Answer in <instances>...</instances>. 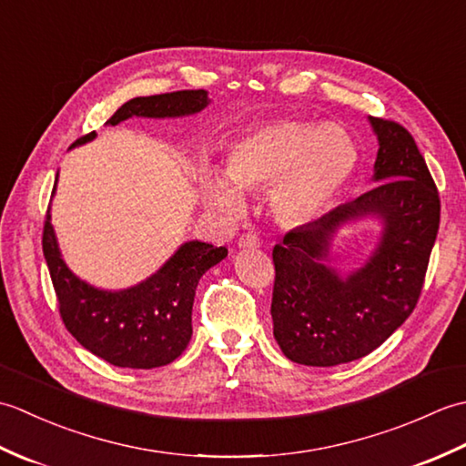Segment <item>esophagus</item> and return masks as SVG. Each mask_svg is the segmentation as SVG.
Instances as JSON below:
<instances>
[{
  "instance_id": "esophagus-1",
  "label": "esophagus",
  "mask_w": 466,
  "mask_h": 466,
  "mask_svg": "<svg viewBox=\"0 0 466 466\" xmlns=\"http://www.w3.org/2000/svg\"><path fill=\"white\" fill-rule=\"evenodd\" d=\"M238 248L240 250H254V248H260V240L256 234H242L238 238Z\"/></svg>"
}]
</instances>
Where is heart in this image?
I'll return each mask as SVG.
<instances>
[{
	"instance_id": "heart-1",
	"label": "heart",
	"mask_w": 466,
	"mask_h": 466,
	"mask_svg": "<svg viewBox=\"0 0 466 466\" xmlns=\"http://www.w3.org/2000/svg\"><path fill=\"white\" fill-rule=\"evenodd\" d=\"M359 162L352 137L336 124L280 120L242 136L228 152L226 172L208 170L200 196L208 208L238 216L244 192L270 187V208L286 226L314 222L350 182Z\"/></svg>"
}]
</instances>
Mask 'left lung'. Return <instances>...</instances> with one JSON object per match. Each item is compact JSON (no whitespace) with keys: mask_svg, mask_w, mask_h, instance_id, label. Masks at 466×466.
Listing matches in <instances>:
<instances>
[{"mask_svg":"<svg viewBox=\"0 0 466 466\" xmlns=\"http://www.w3.org/2000/svg\"><path fill=\"white\" fill-rule=\"evenodd\" d=\"M379 142L372 190L274 246V339L286 359L306 366L359 360L409 319L437 240L441 202L414 137L400 124L369 116ZM380 222L370 256L340 273L329 264L344 227Z\"/></svg>","mask_w":466,"mask_h":466,"instance_id":"left-lung-1","label":"left lung"}]
</instances>
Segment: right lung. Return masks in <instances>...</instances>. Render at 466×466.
<instances>
[{
	"mask_svg": "<svg viewBox=\"0 0 466 466\" xmlns=\"http://www.w3.org/2000/svg\"><path fill=\"white\" fill-rule=\"evenodd\" d=\"M210 106L206 90L134 97L106 122L117 126L130 117H190ZM96 132L72 147L96 140ZM69 147V150H72ZM56 174V186H57ZM54 186V194H56ZM44 256L52 276L66 329L86 350L120 369L150 370L180 356L192 339V306L202 274L222 262L228 250L200 240L176 248L160 268L142 282L107 290L80 279L64 260L52 226V206L44 226Z\"/></svg>",
	"mask_w": 466,
	"mask_h": 466,
	"instance_id": "1",
	"label": "right lung"
}]
</instances>
